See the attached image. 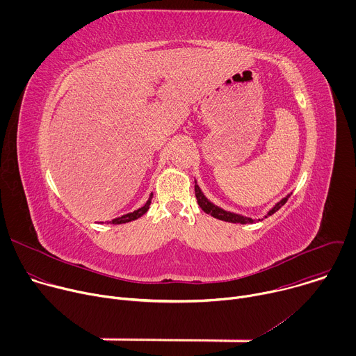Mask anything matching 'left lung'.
<instances>
[{
    "mask_svg": "<svg viewBox=\"0 0 356 356\" xmlns=\"http://www.w3.org/2000/svg\"><path fill=\"white\" fill-rule=\"evenodd\" d=\"M194 190H195V197H197V202H198V206H200V209L204 211V213H207V214H210L211 217H214V218H217V220H221V221H227V222H234V224H253V222H257V221H261V218H249V217H246V216H242V214H238V213H232V211H227V210H224V209H221V207H218V206H216L213 201H210L209 198H207V195L202 193V190L200 188V186H198V183H197V180L194 179ZM289 197H290V194H287L284 198H282L280 201H277L276 204L268 211V214L264 217V218H266V217H269V216H272V214H275L282 206H284L286 204V201L289 200ZM262 218V220H264Z\"/></svg>",
    "mask_w": 356,
    "mask_h": 356,
    "instance_id": "1",
    "label": "left lung"
}]
</instances>
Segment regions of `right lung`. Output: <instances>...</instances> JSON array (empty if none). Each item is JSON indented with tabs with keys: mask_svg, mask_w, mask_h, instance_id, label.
I'll list each match as a JSON object with an SVG mask.
<instances>
[{
	"mask_svg": "<svg viewBox=\"0 0 356 356\" xmlns=\"http://www.w3.org/2000/svg\"><path fill=\"white\" fill-rule=\"evenodd\" d=\"M152 197H154V194H149V198H147V201L145 202V204L140 207V209H138V210H135V211H132V213H128V214H124V216H121V217H118V218H114L113 221H108L110 224H114V225H117V224H125V222H131V221H135V220H138L139 217H142L147 210H149V206H150V201H152Z\"/></svg>",
	"mask_w": 356,
	"mask_h": 356,
	"instance_id": "obj_1",
	"label": "right lung"
}]
</instances>
